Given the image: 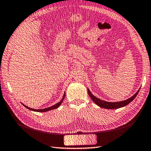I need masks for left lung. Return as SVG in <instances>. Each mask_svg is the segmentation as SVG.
Segmentation results:
<instances>
[{"mask_svg":"<svg viewBox=\"0 0 151 151\" xmlns=\"http://www.w3.org/2000/svg\"><path fill=\"white\" fill-rule=\"evenodd\" d=\"M140 89H139L136 93H135L133 96H131V98L127 99L125 101H120V102H114V103H111V102H107V101H104L103 100H101L98 98H96V96H94L93 94L91 93V91L88 89V95L90 96L92 100L94 101V103H95L97 105L99 106L101 108L104 109H116L121 108V107H123L124 106L127 105L128 104H129L131 102L134 100V99L137 96V95L139 93Z\"/></svg>","mask_w":151,"mask_h":151,"instance_id":"left-lung-1","label":"left lung"}]
</instances>
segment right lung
Masks as SVG:
<instances>
[{"instance_id": "obj_1", "label": "right lung", "mask_w": 151, "mask_h": 151, "mask_svg": "<svg viewBox=\"0 0 151 151\" xmlns=\"http://www.w3.org/2000/svg\"><path fill=\"white\" fill-rule=\"evenodd\" d=\"M65 94H64L62 100H61L60 102H58V103L55 104V105L51 106H50V107H48V108H46V109H32V108H29V107L27 106L26 105H24V104H23L24 106L26 107L27 109L30 110V111H36V112H47V111H50V110H53V109H55L58 108V107L61 104H62V103L63 102L64 99H65Z\"/></svg>"}]
</instances>
